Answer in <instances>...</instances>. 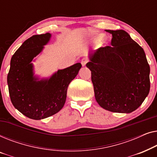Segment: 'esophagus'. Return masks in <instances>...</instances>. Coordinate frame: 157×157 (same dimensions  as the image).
I'll return each instance as SVG.
<instances>
[{
    "instance_id": "esophagus-1",
    "label": "esophagus",
    "mask_w": 157,
    "mask_h": 157,
    "mask_svg": "<svg viewBox=\"0 0 157 157\" xmlns=\"http://www.w3.org/2000/svg\"><path fill=\"white\" fill-rule=\"evenodd\" d=\"M88 60L86 59H83L82 61H81V64H82L83 66H85L86 64L88 63Z\"/></svg>"
}]
</instances>
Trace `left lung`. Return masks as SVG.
I'll return each mask as SVG.
<instances>
[{
    "mask_svg": "<svg viewBox=\"0 0 157 157\" xmlns=\"http://www.w3.org/2000/svg\"><path fill=\"white\" fill-rule=\"evenodd\" d=\"M111 46L90 52L96 101L106 110L131 113L139 108L150 90V67L144 51L124 30H106Z\"/></svg>",
    "mask_w": 157,
    "mask_h": 157,
    "instance_id": "1",
    "label": "left lung"
}]
</instances>
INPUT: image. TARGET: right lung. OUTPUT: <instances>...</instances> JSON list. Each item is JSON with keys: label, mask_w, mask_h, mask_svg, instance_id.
I'll return each mask as SVG.
<instances>
[{"label": "right lung", "mask_w": 157, "mask_h": 157, "mask_svg": "<svg viewBox=\"0 0 157 157\" xmlns=\"http://www.w3.org/2000/svg\"><path fill=\"white\" fill-rule=\"evenodd\" d=\"M50 38L49 33L31 36L10 60L7 76L10 101L15 108L32 119H46L63 108L68 85L81 68V64L77 63L59 70L49 79L38 81L33 76L31 62L41 52Z\"/></svg>", "instance_id": "1"}]
</instances>
